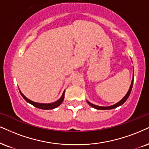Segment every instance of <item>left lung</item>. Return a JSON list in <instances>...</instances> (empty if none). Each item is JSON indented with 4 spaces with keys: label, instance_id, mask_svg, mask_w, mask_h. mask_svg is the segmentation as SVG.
Returning a JSON list of instances; mask_svg holds the SVG:
<instances>
[{
    "label": "left lung",
    "instance_id": "left-lung-1",
    "mask_svg": "<svg viewBox=\"0 0 149 149\" xmlns=\"http://www.w3.org/2000/svg\"><path fill=\"white\" fill-rule=\"evenodd\" d=\"M133 76H134V74H133ZM133 80H132L131 85V86H130V88H129V90H128L127 94L125 95V97H124L122 100L119 101V102H117V104H114V105H113V106H107V107H104V106H99L94 105V104H91V103H90L89 102H88V101H87V102H88V104L90 106H92V107L94 108H96V109H98V110H110V109H113V108H115L118 107V106H119L122 105V104H124V103L125 102L126 100H127V99L128 98V97H129L130 94H131L132 88H133Z\"/></svg>",
    "mask_w": 149,
    "mask_h": 149
}]
</instances>
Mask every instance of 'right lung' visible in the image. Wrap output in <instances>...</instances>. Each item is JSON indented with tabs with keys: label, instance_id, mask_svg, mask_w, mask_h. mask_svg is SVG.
I'll return each instance as SVG.
<instances>
[{
	"label": "right lung",
	"instance_id": "obj_1",
	"mask_svg": "<svg viewBox=\"0 0 149 149\" xmlns=\"http://www.w3.org/2000/svg\"><path fill=\"white\" fill-rule=\"evenodd\" d=\"M20 93H21L22 97H23L24 100L26 101L27 102L30 103V104H32V105L35 106L36 108H40V109H43V110L53 109V108L58 107V106H59L60 104H61V103L63 102V101L64 100V94H65V93H63V95H62V97H61V98L58 101H56V102L52 103V104H40V103H36V102H32V101H31L29 100V99H27V97H25V96H24V95L21 93V92H20Z\"/></svg>",
	"mask_w": 149,
	"mask_h": 149
}]
</instances>
